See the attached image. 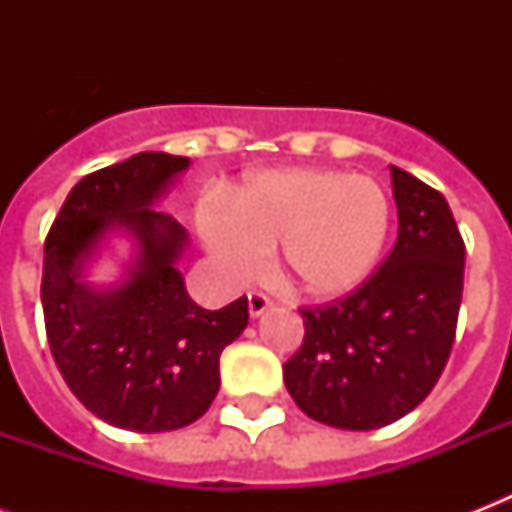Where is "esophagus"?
Listing matches in <instances>:
<instances>
[{
  "mask_svg": "<svg viewBox=\"0 0 512 512\" xmlns=\"http://www.w3.org/2000/svg\"><path fill=\"white\" fill-rule=\"evenodd\" d=\"M247 300H249V313H252V316H263V313L271 308V297L265 295V292H257V289L255 292H249Z\"/></svg>",
  "mask_w": 512,
  "mask_h": 512,
  "instance_id": "1",
  "label": "esophagus"
}]
</instances>
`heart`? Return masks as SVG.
Returning <instances> with one entry per match:
<instances>
[{
    "instance_id": "b5f03b06",
    "label": "heart",
    "mask_w": 512,
    "mask_h": 512,
    "mask_svg": "<svg viewBox=\"0 0 512 512\" xmlns=\"http://www.w3.org/2000/svg\"><path fill=\"white\" fill-rule=\"evenodd\" d=\"M393 225L388 191L342 170H281L252 177L231 209H201L217 265L247 279L273 249V268L300 295L342 297L374 271Z\"/></svg>"
}]
</instances>
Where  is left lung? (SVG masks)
I'll return each mask as SVG.
<instances>
[{
    "instance_id": "left-lung-1",
    "label": "left lung",
    "mask_w": 512,
    "mask_h": 512,
    "mask_svg": "<svg viewBox=\"0 0 512 512\" xmlns=\"http://www.w3.org/2000/svg\"><path fill=\"white\" fill-rule=\"evenodd\" d=\"M398 236L350 295L303 305V345L284 364L289 396L311 420L374 430L420 406L457 332L465 241L446 199L390 167Z\"/></svg>"
}]
</instances>
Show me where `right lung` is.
<instances>
[{"label": "right lung", "instance_id": "right-lung-1", "mask_svg": "<svg viewBox=\"0 0 512 512\" xmlns=\"http://www.w3.org/2000/svg\"><path fill=\"white\" fill-rule=\"evenodd\" d=\"M185 156L146 151L82 177L44 239L42 311L63 380L108 425L164 433L191 425L220 388V353L244 332L247 297L204 311L185 292L175 260L185 231L151 204ZM141 241V260L122 288L98 293L78 265L108 227Z\"/></svg>", "mask_w": 512, "mask_h": 512}]
</instances>
